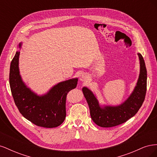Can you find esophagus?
<instances>
[{
	"mask_svg": "<svg viewBox=\"0 0 157 157\" xmlns=\"http://www.w3.org/2000/svg\"><path fill=\"white\" fill-rule=\"evenodd\" d=\"M80 81L85 82V81H88L89 79V76L86 73H82L80 75V78H79Z\"/></svg>",
	"mask_w": 157,
	"mask_h": 157,
	"instance_id": "esophagus-1",
	"label": "esophagus"
}]
</instances>
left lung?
<instances>
[{"label": "left lung", "instance_id": "left-lung-1", "mask_svg": "<svg viewBox=\"0 0 157 157\" xmlns=\"http://www.w3.org/2000/svg\"><path fill=\"white\" fill-rule=\"evenodd\" d=\"M140 71L136 86L125 101L117 106L99 105L98 99L91 90L83 87L82 90L90 108L92 121L101 127L116 126L134 117L143 104L147 90V69L141 54L137 53Z\"/></svg>", "mask_w": 157, "mask_h": 157}]
</instances>
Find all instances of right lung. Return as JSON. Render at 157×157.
Wrapping results in <instances>:
<instances>
[{
  "instance_id": "1",
  "label": "right lung",
  "mask_w": 157,
  "mask_h": 157,
  "mask_svg": "<svg viewBox=\"0 0 157 157\" xmlns=\"http://www.w3.org/2000/svg\"><path fill=\"white\" fill-rule=\"evenodd\" d=\"M22 43L19 44L21 48ZM20 51H17L10 64V86L14 102L19 111L33 124L44 128L61 125L66 117V96L76 88L78 78L59 82L45 94L37 95L23 81L19 69Z\"/></svg>"
}]
</instances>
